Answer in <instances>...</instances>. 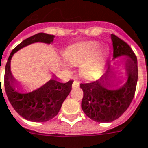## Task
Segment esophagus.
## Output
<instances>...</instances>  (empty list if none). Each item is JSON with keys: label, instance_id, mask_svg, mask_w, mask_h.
Here are the masks:
<instances>
[{"label": "esophagus", "instance_id": "esophagus-1", "mask_svg": "<svg viewBox=\"0 0 148 148\" xmlns=\"http://www.w3.org/2000/svg\"><path fill=\"white\" fill-rule=\"evenodd\" d=\"M73 87H76V86H79V82L77 81H74L73 82V85H72Z\"/></svg>", "mask_w": 148, "mask_h": 148}]
</instances>
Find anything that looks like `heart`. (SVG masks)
Instances as JSON below:
<instances>
[{"label": "heart", "mask_w": 148, "mask_h": 148, "mask_svg": "<svg viewBox=\"0 0 148 148\" xmlns=\"http://www.w3.org/2000/svg\"><path fill=\"white\" fill-rule=\"evenodd\" d=\"M109 49L100 47L98 42H82L68 47L64 52L66 62L79 67V75L86 80H95L103 74ZM65 70L70 71L69 65L64 63Z\"/></svg>", "instance_id": "b5f03b06"}]
</instances>
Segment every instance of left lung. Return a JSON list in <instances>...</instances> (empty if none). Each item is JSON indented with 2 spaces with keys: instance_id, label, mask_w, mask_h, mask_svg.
I'll return each instance as SVG.
<instances>
[{
  "instance_id": "1",
  "label": "left lung",
  "mask_w": 148,
  "mask_h": 148,
  "mask_svg": "<svg viewBox=\"0 0 148 148\" xmlns=\"http://www.w3.org/2000/svg\"><path fill=\"white\" fill-rule=\"evenodd\" d=\"M110 37L114 59L127 57L124 66L127 80L120 88L109 89L114 80V71L109 66L99 80L80 84L83 90L82 109L86 116L98 123H110L124 113L134 98L138 80V64L135 53L127 43L117 36L111 34Z\"/></svg>"
}]
</instances>
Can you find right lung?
<instances>
[{"label": "right lung", "instance_id": "obj_1", "mask_svg": "<svg viewBox=\"0 0 148 148\" xmlns=\"http://www.w3.org/2000/svg\"><path fill=\"white\" fill-rule=\"evenodd\" d=\"M53 38V35L44 33H39L26 38L13 49L6 63L5 89L9 103L21 117L32 122H46L55 117L64 100L70 94L74 81L70 80L62 83L53 76L40 88L24 94L20 92L21 90L20 82L16 81L11 73L10 62L13 53L25 46L35 42L50 44Z\"/></svg>", "mask_w": 148, "mask_h": 148}]
</instances>
